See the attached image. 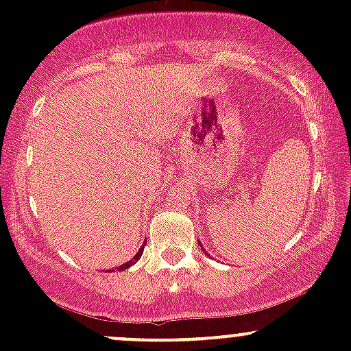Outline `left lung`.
Segmentation results:
<instances>
[{"mask_svg": "<svg viewBox=\"0 0 351 351\" xmlns=\"http://www.w3.org/2000/svg\"><path fill=\"white\" fill-rule=\"evenodd\" d=\"M200 246H202V244H200ZM207 256H208V253H207Z\"/></svg>", "mask_w": 351, "mask_h": 351, "instance_id": "obj_1", "label": "left lung"}]
</instances>
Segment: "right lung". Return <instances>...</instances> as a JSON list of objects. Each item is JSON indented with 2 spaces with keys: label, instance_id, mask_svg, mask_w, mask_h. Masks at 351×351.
Segmentation results:
<instances>
[{
  "label": "right lung",
  "instance_id": "obj_1",
  "mask_svg": "<svg viewBox=\"0 0 351 351\" xmlns=\"http://www.w3.org/2000/svg\"><path fill=\"white\" fill-rule=\"evenodd\" d=\"M144 246H146V244H143V246L139 247V251H137V253H136V256H134L132 260H130V261H127V263H123V265H120V267H117V270H119V271H122V270H125V268L132 267V265L136 263L137 260H139V258H141V254H143V251H144Z\"/></svg>",
  "mask_w": 351,
  "mask_h": 351
}]
</instances>
